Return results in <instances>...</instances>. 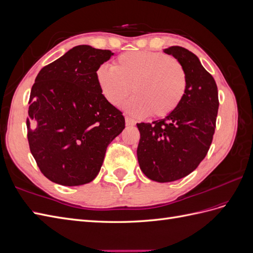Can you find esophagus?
I'll return each instance as SVG.
<instances>
[{
	"label": "esophagus",
	"instance_id": "esophagus-1",
	"mask_svg": "<svg viewBox=\"0 0 253 253\" xmlns=\"http://www.w3.org/2000/svg\"><path fill=\"white\" fill-rule=\"evenodd\" d=\"M126 126H134L135 125V120L133 118H131V117L126 116Z\"/></svg>",
	"mask_w": 253,
	"mask_h": 253
}]
</instances>
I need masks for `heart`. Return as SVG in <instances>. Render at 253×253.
<instances>
[{"instance_id":"1","label":"heart","mask_w":253,"mask_h":253,"mask_svg":"<svg viewBox=\"0 0 253 253\" xmlns=\"http://www.w3.org/2000/svg\"><path fill=\"white\" fill-rule=\"evenodd\" d=\"M97 83L104 99L119 106L135 94L125 108L134 117H166L185 97L188 78L177 59L162 52L127 51L113 66L101 65L96 71Z\"/></svg>"}]
</instances>
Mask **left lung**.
Instances as JSON below:
<instances>
[{
	"label": "left lung",
	"instance_id": "obj_1",
	"mask_svg": "<svg viewBox=\"0 0 253 253\" xmlns=\"http://www.w3.org/2000/svg\"><path fill=\"white\" fill-rule=\"evenodd\" d=\"M185 68V97L172 114L152 124H137L140 139L137 158L148 178L158 182L180 179L206 157L215 131L218 91L215 80L193 52L171 46L164 50Z\"/></svg>",
	"mask_w": 253,
	"mask_h": 253
}]
</instances>
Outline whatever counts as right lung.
<instances>
[{"mask_svg": "<svg viewBox=\"0 0 253 253\" xmlns=\"http://www.w3.org/2000/svg\"><path fill=\"white\" fill-rule=\"evenodd\" d=\"M114 55L78 45L38 74L26 120L30 152L40 171L62 186L95 179L108 145L126 126L102 96L97 68Z\"/></svg>", "mask_w": 253, "mask_h": 253, "instance_id": "right-lung-1", "label": "right lung"}]
</instances>
